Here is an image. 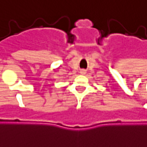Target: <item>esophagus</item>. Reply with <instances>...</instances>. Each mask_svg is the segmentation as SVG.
Returning <instances> with one entry per match:
<instances>
[{"instance_id": "1", "label": "esophagus", "mask_w": 147, "mask_h": 147, "mask_svg": "<svg viewBox=\"0 0 147 147\" xmlns=\"http://www.w3.org/2000/svg\"><path fill=\"white\" fill-rule=\"evenodd\" d=\"M85 72H86V71H85V69H81V71H80V73H82V74H85Z\"/></svg>"}]
</instances>
